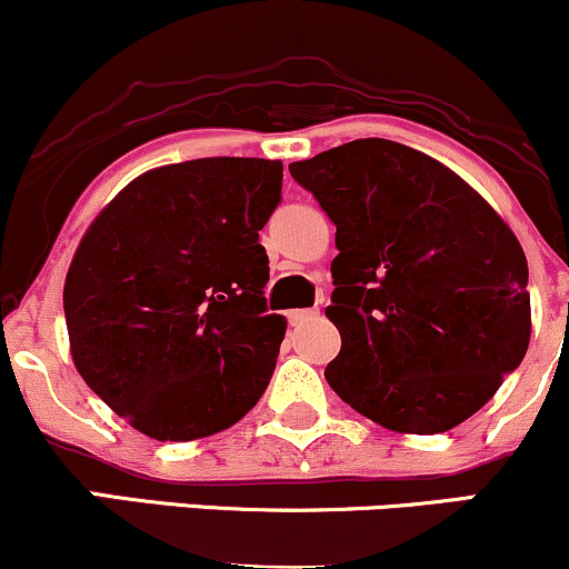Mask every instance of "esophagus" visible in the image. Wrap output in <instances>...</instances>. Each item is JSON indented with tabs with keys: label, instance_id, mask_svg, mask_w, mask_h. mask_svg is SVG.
Here are the masks:
<instances>
[{
	"label": "esophagus",
	"instance_id": "34e87169",
	"mask_svg": "<svg viewBox=\"0 0 569 569\" xmlns=\"http://www.w3.org/2000/svg\"><path fill=\"white\" fill-rule=\"evenodd\" d=\"M318 310H289V323L291 326H302L310 318H316Z\"/></svg>",
	"mask_w": 569,
	"mask_h": 569
}]
</instances>
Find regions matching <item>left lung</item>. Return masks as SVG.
Segmentation results:
<instances>
[{
  "instance_id": "8db88e82",
  "label": "left lung",
  "mask_w": 569,
  "mask_h": 569,
  "mask_svg": "<svg viewBox=\"0 0 569 569\" xmlns=\"http://www.w3.org/2000/svg\"><path fill=\"white\" fill-rule=\"evenodd\" d=\"M289 171L337 224L326 318L342 337L331 390L396 433H443L498 393L530 345L527 257L455 171L358 139Z\"/></svg>"
}]
</instances>
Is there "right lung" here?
Masks as SVG:
<instances>
[{
    "label": "right lung",
    "instance_id": "1",
    "mask_svg": "<svg viewBox=\"0 0 569 569\" xmlns=\"http://www.w3.org/2000/svg\"><path fill=\"white\" fill-rule=\"evenodd\" d=\"M280 184V160L162 166L82 234L63 283L71 361L149 439H206L262 398L286 335L259 243Z\"/></svg>",
    "mask_w": 569,
    "mask_h": 569
}]
</instances>
